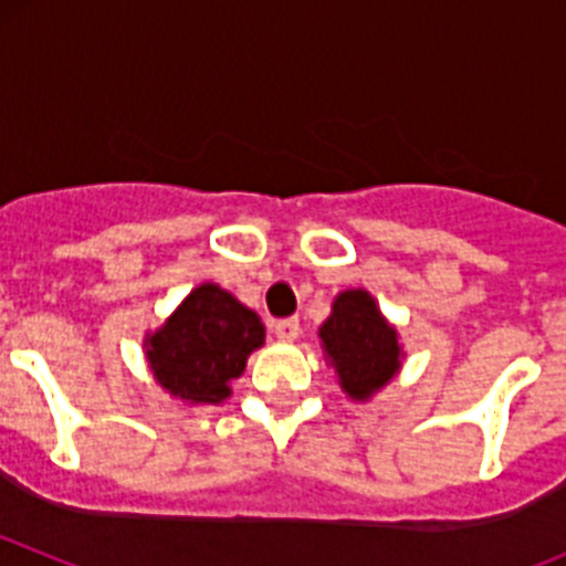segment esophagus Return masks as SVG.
<instances>
[{
	"label": "esophagus",
	"mask_w": 566,
	"mask_h": 566,
	"mask_svg": "<svg viewBox=\"0 0 566 566\" xmlns=\"http://www.w3.org/2000/svg\"><path fill=\"white\" fill-rule=\"evenodd\" d=\"M274 334L280 339H297L300 337V319L297 317H283L274 323Z\"/></svg>",
	"instance_id": "esophagus-1"
}]
</instances>
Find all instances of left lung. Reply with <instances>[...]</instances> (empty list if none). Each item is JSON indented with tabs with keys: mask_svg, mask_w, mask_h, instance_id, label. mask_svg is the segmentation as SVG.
I'll return each instance as SVG.
<instances>
[{
	"mask_svg": "<svg viewBox=\"0 0 566 566\" xmlns=\"http://www.w3.org/2000/svg\"><path fill=\"white\" fill-rule=\"evenodd\" d=\"M319 337L337 365L339 385L354 399H365L397 374V332L377 312L371 294H339L332 317L319 328Z\"/></svg>",
	"mask_w": 566,
	"mask_h": 566,
	"instance_id": "left-lung-1",
	"label": "left lung"
}]
</instances>
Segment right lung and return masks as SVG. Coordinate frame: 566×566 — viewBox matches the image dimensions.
<instances>
[{
    "instance_id": "add662e5",
    "label": "right lung",
    "mask_w": 566,
    "mask_h": 566,
    "mask_svg": "<svg viewBox=\"0 0 566 566\" xmlns=\"http://www.w3.org/2000/svg\"><path fill=\"white\" fill-rule=\"evenodd\" d=\"M147 345L155 379L169 394L214 405L229 397V379L240 377L249 354L263 345V326L252 308L203 283Z\"/></svg>"
}]
</instances>
